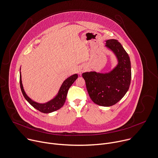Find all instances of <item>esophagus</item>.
<instances>
[{
  "label": "esophagus",
  "instance_id": "obj_1",
  "mask_svg": "<svg viewBox=\"0 0 158 158\" xmlns=\"http://www.w3.org/2000/svg\"><path fill=\"white\" fill-rule=\"evenodd\" d=\"M85 71V69L84 68H81L80 69V73H81V72H84Z\"/></svg>",
  "mask_w": 158,
  "mask_h": 158
}]
</instances>
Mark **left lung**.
I'll return each instance as SVG.
<instances>
[{
    "label": "left lung",
    "instance_id": "1",
    "mask_svg": "<svg viewBox=\"0 0 158 158\" xmlns=\"http://www.w3.org/2000/svg\"><path fill=\"white\" fill-rule=\"evenodd\" d=\"M105 45L116 56V67L109 73L85 72L82 77L91 100L100 106H110L121 100L130 88L131 61L128 54L117 40H108Z\"/></svg>",
    "mask_w": 158,
    "mask_h": 158
}]
</instances>
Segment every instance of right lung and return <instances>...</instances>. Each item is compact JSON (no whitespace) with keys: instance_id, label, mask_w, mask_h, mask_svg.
I'll list each match as a JSON object with an SVG mask.
<instances>
[{"instance_id":"right-lung-1","label":"right lung","mask_w":158,"mask_h":158,"mask_svg":"<svg viewBox=\"0 0 158 158\" xmlns=\"http://www.w3.org/2000/svg\"><path fill=\"white\" fill-rule=\"evenodd\" d=\"M77 78H78V75L75 74L70 76L68 78H67L64 81V83H62L57 95L52 100L49 101L46 103H43V104L39 103L33 101L27 95L23 88L20 72V85L21 91L22 92L24 98L31 106L42 113H49L59 110L64 106L66 100L68 91L70 87L72 86V85L77 79Z\"/></svg>"}]
</instances>
